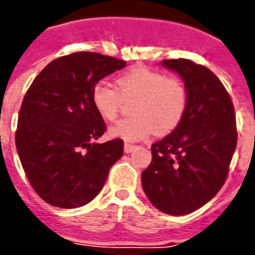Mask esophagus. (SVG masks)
I'll list each match as a JSON object with an SVG mask.
<instances>
[{
  "label": "esophagus",
  "mask_w": 255,
  "mask_h": 255,
  "mask_svg": "<svg viewBox=\"0 0 255 255\" xmlns=\"http://www.w3.org/2000/svg\"><path fill=\"white\" fill-rule=\"evenodd\" d=\"M133 149H135V145H133V144H129V143L124 144V152L129 153V152H132Z\"/></svg>",
  "instance_id": "1"
}]
</instances>
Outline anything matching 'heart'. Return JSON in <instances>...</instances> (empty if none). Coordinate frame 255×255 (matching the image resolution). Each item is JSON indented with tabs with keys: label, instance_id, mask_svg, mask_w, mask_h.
I'll use <instances>...</instances> for the list:
<instances>
[{
	"label": "heart",
	"instance_id": "obj_1",
	"mask_svg": "<svg viewBox=\"0 0 255 255\" xmlns=\"http://www.w3.org/2000/svg\"><path fill=\"white\" fill-rule=\"evenodd\" d=\"M129 99H133V116L112 126L110 135L137 141L149 137L155 129L159 135H167L180 126L188 108V88L180 78L165 77L145 66H135L119 75L116 90L106 82L92 87V104L106 120H115L123 100Z\"/></svg>",
	"mask_w": 255,
	"mask_h": 255
}]
</instances>
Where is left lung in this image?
I'll use <instances>...</instances> for the list:
<instances>
[{
    "label": "left lung",
    "mask_w": 255,
    "mask_h": 255,
    "mask_svg": "<svg viewBox=\"0 0 255 255\" xmlns=\"http://www.w3.org/2000/svg\"><path fill=\"white\" fill-rule=\"evenodd\" d=\"M188 88V108L176 129L152 144L141 173L152 205L172 216L189 214L218 193L237 147L236 112L229 92L208 67L189 59H165Z\"/></svg>",
    "instance_id": "left-lung-1"
}]
</instances>
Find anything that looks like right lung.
<instances>
[{"label":"right lung","mask_w":255,"mask_h":255,"mask_svg":"<svg viewBox=\"0 0 255 255\" xmlns=\"http://www.w3.org/2000/svg\"><path fill=\"white\" fill-rule=\"evenodd\" d=\"M126 61L78 51L50 62L26 92L15 147L35 193L58 208H79L98 196L124 141L95 143L107 127L91 100L92 87Z\"/></svg>","instance_id":"obj_1"}]
</instances>
